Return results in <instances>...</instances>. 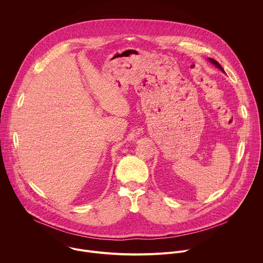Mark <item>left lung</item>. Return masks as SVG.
I'll return each instance as SVG.
<instances>
[{"label": "left lung", "mask_w": 263, "mask_h": 263, "mask_svg": "<svg viewBox=\"0 0 263 263\" xmlns=\"http://www.w3.org/2000/svg\"><path fill=\"white\" fill-rule=\"evenodd\" d=\"M210 61H211V62H212V63H213L215 66H217L219 69H221L222 71H224V70H223V68L221 67V65H220V64H219V63H218L216 60H214V59H210Z\"/></svg>", "instance_id": "left-lung-1"}]
</instances>
